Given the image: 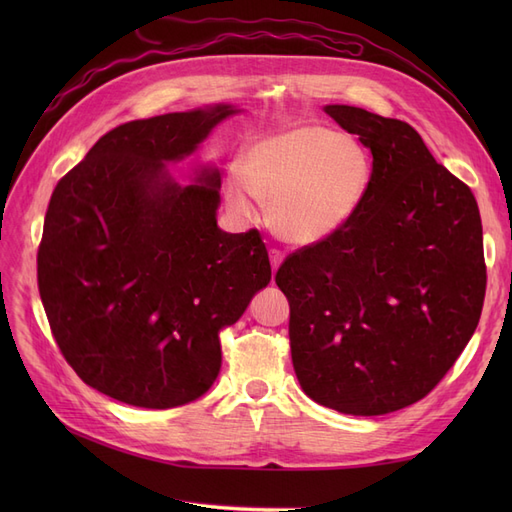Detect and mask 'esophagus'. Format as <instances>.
<instances>
[{
	"instance_id": "1",
	"label": "esophagus",
	"mask_w": 512,
	"mask_h": 512,
	"mask_svg": "<svg viewBox=\"0 0 512 512\" xmlns=\"http://www.w3.org/2000/svg\"><path fill=\"white\" fill-rule=\"evenodd\" d=\"M269 260H271V269H273V273H275V271H277V267L282 265L284 254H282L280 250H271V252H269Z\"/></svg>"
}]
</instances>
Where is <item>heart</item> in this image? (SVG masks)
<instances>
[{"mask_svg": "<svg viewBox=\"0 0 512 512\" xmlns=\"http://www.w3.org/2000/svg\"><path fill=\"white\" fill-rule=\"evenodd\" d=\"M369 185L371 158L361 143L303 123L256 141L243 156V175L230 173L224 190L243 218H254L258 198L269 205L277 237L312 245L354 218Z\"/></svg>", "mask_w": 512, "mask_h": 512, "instance_id": "obj_1", "label": "heart"}]
</instances>
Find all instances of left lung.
Returning <instances> with one entry per match:
<instances>
[{
  "label": "left lung",
  "instance_id": "8db88e82",
  "mask_svg": "<svg viewBox=\"0 0 512 512\" xmlns=\"http://www.w3.org/2000/svg\"><path fill=\"white\" fill-rule=\"evenodd\" d=\"M371 151L354 218L277 269L294 374L316 404L378 416L416 404L476 331L487 267L472 190L406 121L324 106Z\"/></svg>",
  "mask_w": 512,
  "mask_h": 512
}]
</instances>
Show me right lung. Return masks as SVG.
Instances as JSON below:
<instances>
[{"label": "right lung", "instance_id": "1", "mask_svg": "<svg viewBox=\"0 0 512 512\" xmlns=\"http://www.w3.org/2000/svg\"><path fill=\"white\" fill-rule=\"evenodd\" d=\"M237 108L136 119L106 132L59 179L38 247V290L55 342L108 397L166 410L205 395L220 331L271 282L256 228H218L222 177L179 185L166 162L194 153Z\"/></svg>", "mask_w": 512, "mask_h": 512}]
</instances>
